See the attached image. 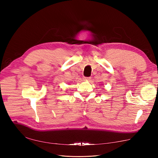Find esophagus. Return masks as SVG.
<instances>
[{
    "label": "esophagus",
    "mask_w": 158,
    "mask_h": 158,
    "mask_svg": "<svg viewBox=\"0 0 158 158\" xmlns=\"http://www.w3.org/2000/svg\"><path fill=\"white\" fill-rule=\"evenodd\" d=\"M84 80H90L91 77H84Z\"/></svg>",
    "instance_id": "1"
}]
</instances>
